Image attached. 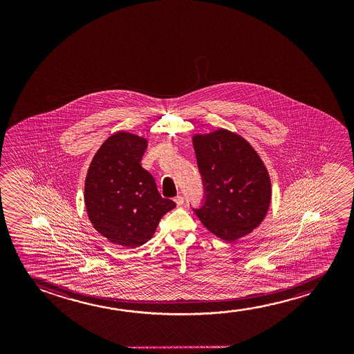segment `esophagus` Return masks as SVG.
<instances>
[{"label":"esophagus","mask_w":354,"mask_h":354,"mask_svg":"<svg viewBox=\"0 0 354 354\" xmlns=\"http://www.w3.org/2000/svg\"><path fill=\"white\" fill-rule=\"evenodd\" d=\"M174 201L175 203L178 204V207H180L181 204L184 203V197H183V196H176Z\"/></svg>","instance_id":"34e87169"}]
</instances>
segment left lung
<instances>
[{
	"label": "left lung",
	"instance_id": "8db88e82",
	"mask_svg": "<svg viewBox=\"0 0 354 354\" xmlns=\"http://www.w3.org/2000/svg\"><path fill=\"white\" fill-rule=\"evenodd\" d=\"M203 201L194 212L210 232L233 242L257 228L271 202L266 167L243 138L216 131L194 138Z\"/></svg>",
	"mask_w": 354,
	"mask_h": 354
}]
</instances>
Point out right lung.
I'll list each match as a JSON object with an SVG mask.
<instances>
[{"instance_id":"obj_1","label":"right lung","mask_w":354,"mask_h":354,"mask_svg":"<svg viewBox=\"0 0 354 354\" xmlns=\"http://www.w3.org/2000/svg\"><path fill=\"white\" fill-rule=\"evenodd\" d=\"M145 139L116 133L97 150L88 169L84 202L97 232L113 244L136 248L155 233L160 218L176 207L160 196L153 176L141 167Z\"/></svg>"}]
</instances>
